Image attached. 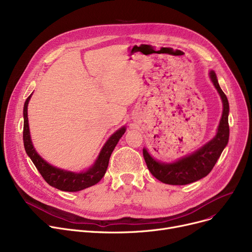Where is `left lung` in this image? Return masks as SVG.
<instances>
[{
	"label": "left lung",
	"instance_id": "8db88e82",
	"mask_svg": "<svg viewBox=\"0 0 252 252\" xmlns=\"http://www.w3.org/2000/svg\"><path fill=\"white\" fill-rule=\"evenodd\" d=\"M209 77L218 90L222 101V114L216 137L194 153L185 156L174 163H162L156 161L143 149V156L150 173L160 182L168 185H187L206 177L214 168L222 150L227 146L230 135L229 128V102L221 91L216 72L210 70Z\"/></svg>",
	"mask_w": 252,
	"mask_h": 252
}]
</instances>
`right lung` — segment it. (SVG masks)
<instances>
[{"label":"right lung","mask_w":252,"mask_h":252,"mask_svg":"<svg viewBox=\"0 0 252 252\" xmlns=\"http://www.w3.org/2000/svg\"><path fill=\"white\" fill-rule=\"evenodd\" d=\"M32 95L26 99L23 107V143L26 153L31 157L32 161L35 165L36 169L42 175L44 180L50 186L66 192H77L89 188L96 185L105 175L109 163V158L112 151L114 150L119 139L123 137L126 131V126H123L116 130L115 133L107 140L103 146L97 160L94 165L86 171L82 173H73L64 169L57 168L49 164L43 158L39 156L32 145L30 127H29V117H28V105Z\"/></svg>","instance_id":"1"}]
</instances>
